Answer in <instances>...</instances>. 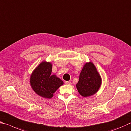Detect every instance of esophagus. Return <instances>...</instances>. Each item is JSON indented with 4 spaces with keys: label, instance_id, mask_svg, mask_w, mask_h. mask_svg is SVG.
I'll return each mask as SVG.
<instances>
[{
    "label": "esophagus",
    "instance_id": "1",
    "mask_svg": "<svg viewBox=\"0 0 131 131\" xmlns=\"http://www.w3.org/2000/svg\"><path fill=\"white\" fill-rule=\"evenodd\" d=\"M65 83L66 84H68V85H71V82H70V81H66Z\"/></svg>",
    "mask_w": 131,
    "mask_h": 131
}]
</instances>
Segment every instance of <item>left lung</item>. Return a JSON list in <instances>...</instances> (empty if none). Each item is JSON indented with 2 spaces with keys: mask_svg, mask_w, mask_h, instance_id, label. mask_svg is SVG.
<instances>
[{
  "mask_svg": "<svg viewBox=\"0 0 131 131\" xmlns=\"http://www.w3.org/2000/svg\"><path fill=\"white\" fill-rule=\"evenodd\" d=\"M101 84V77L94 64L91 61L85 63L76 85L79 93L83 97H90L97 93Z\"/></svg>",
  "mask_w": 131,
  "mask_h": 131,
  "instance_id": "1",
  "label": "left lung"
}]
</instances>
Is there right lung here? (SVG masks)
I'll use <instances>...</instances> for the list:
<instances>
[{
	"instance_id": "1",
	"label": "right lung",
	"mask_w": 131,
	"mask_h": 131,
	"mask_svg": "<svg viewBox=\"0 0 131 131\" xmlns=\"http://www.w3.org/2000/svg\"><path fill=\"white\" fill-rule=\"evenodd\" d=\"M52 64L42 61L33 70L30 77V84L37 94L45 98H51L57 89L64 84L56 75H52Z\"/></svg>"
}]
</instances>
